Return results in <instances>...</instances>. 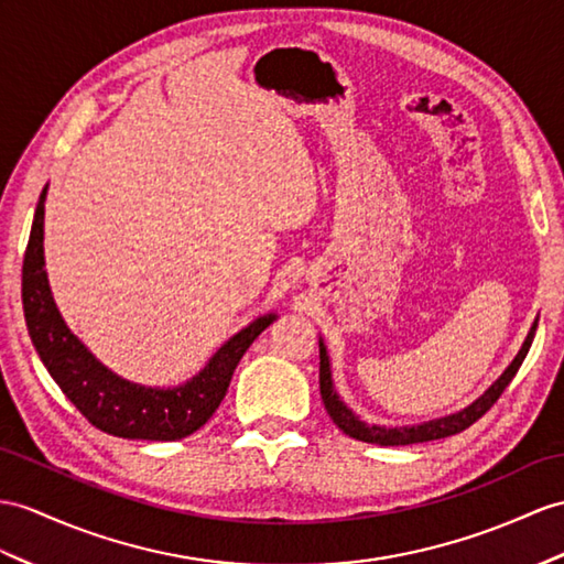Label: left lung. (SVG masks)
Here are the masks:
<instances>
[{"label": "left lung", "instance_id": "left-lung-1", "mask_svg": "<svg viewBox=\"0 0 564 564\" xmlns=\"http://www.w3.org/2000/svg\"><path fill=\"white\" fill-rule=\"evenodd\" d=\"M535 325H539V323H533L531 333L527 335L524 347L519 349L517 359L510 364V368H507L505 373L488 388V392L480 394L471 406H466L464 411H459V414H452V416L429 421V423H421V425H411V429H382V425H366L364 421L356 419L351 411L345 406V402L339 400L335 388H333V378H329V361H327V354H325V345L321 341V397H323V404L327 409L329 419H333L341 431H345L349 437H356V441H364V443H378V445H386V447L388 445L394 447V445L441 441V437L457 435V433L469 429L471 423H476L492 404L500 400V394L505 392V388L510 386L512 378L517 376L521 361L527 359L529 347H531L533 335H535Z\"/></svg>", "mask_w": 564, "mask_h": 564}]
</instances>
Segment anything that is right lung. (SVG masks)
<instances>
[{
  "mask_svg": "<svg viewBox=\"0 0 564 564\" xmlns=\"http://www.w3.org/2000/svg\"><path fill=\"white\" fill-rule=\"evenodd\" d=\"M45 194L37 200L29 249L23 256V313L33 345L45 368L72 404L102 433L129 441H182L196 433L225 400L229 380L253 339L274 321L263 315L227 345L219 347L210 364L182 388L158 390L123 380L107 370L80 345L54 306L43 256Z\"/></svg>",
  "mask_w": 564,
  "mask_h": 564,
  "instance_id": "1",
  "label": "right lung"
}]
</instances>
